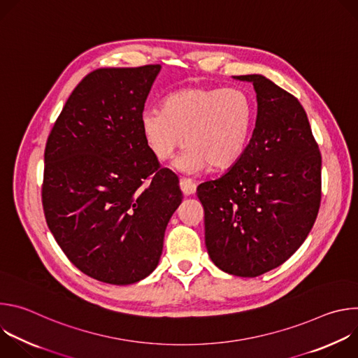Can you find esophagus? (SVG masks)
Masks as SVG:
<instances>
[{
  "label": "esophagus",
  "mask_w": 358,
  "mask_h": 358,
  "mask_svg": "<svg viewBox=\"0 0 358 358\" xmlns=\"http://www.w3.org/2000/svg\"><path fill=\"white\" fill-rule=\"evenodd\" d=\"M180 187H181V191L184 195H191L196 191V184L191 180V178H181L180 180Z\"/></svg>",
  "instance_id": "34e87169"
}]
</instances>
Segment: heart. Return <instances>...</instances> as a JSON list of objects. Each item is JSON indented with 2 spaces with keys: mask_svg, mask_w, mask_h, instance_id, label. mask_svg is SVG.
Instances as JSON below:
<instances>
[{
  "mask_svg": "<svg viewBox=\"0 0 358 358\" xmlns=\"http://www.w3.org/2000/svg\"><path fill=\"white\" fill-rule=\"evenodd\" d=\"M255 122L252 97L241 87L191 86L169 94L163 108L141 112L144 140L160 162L188 147L176 166L187 173L234 166L245 152Z\"/></svg>",
  "mask_w": 358,
  "mask_h": 358,
  "instance_id": "heart-1",
  "label": "heart"
}]
</instances>
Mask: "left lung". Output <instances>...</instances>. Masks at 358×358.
I'll list each match as a JSON object with an SVG mask.
<instances>
[{"instance_id":"1","label":"left lung","mask_w":358,"mask_h":358,"mask_svg":"<svg viewBox=\"0 0 358 358\" xmlns=\"http://www.w3.org/2000/svg\"><path fill=\"white\" fill-rule=\"evenodd\" d=\"M258 116L242 157L198 185L206 245L224 272L255 278L286 262L308 238L322 201V155L297 97L262 75Z\"/></svg>"}]
</instances>
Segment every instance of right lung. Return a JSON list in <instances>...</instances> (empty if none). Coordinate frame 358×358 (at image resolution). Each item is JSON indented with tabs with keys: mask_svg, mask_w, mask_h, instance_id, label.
<instances>
[{
	"mask_svg": "<svg viewBox=\"0 0 358 358\" xmlns=\"http://www.w3.org/2000/svg\"><path fill=\"white\" fill-rule=\"evenodd\" d=\"M160 65L100 68L73 89L45 145L42 207L85 275L130 285L156 269L182 192L148 148L140 116Z\"/></svg>",
	"mask_w": 358,
	"mask_h": 358,
	"instance_id": "1",
	"label": "right lung"
}]
</instances>
